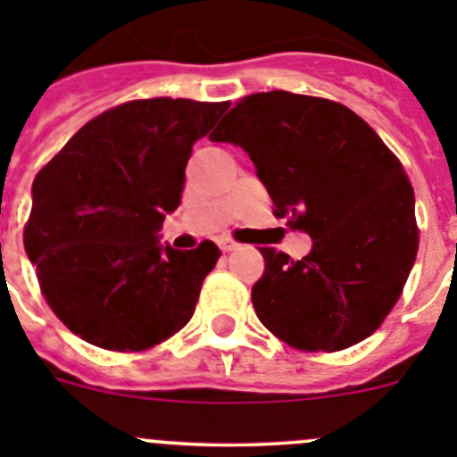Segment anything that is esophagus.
I'll return each mask as SVG.
<instances>
[{"label": "esophagus", "mask_w": 457, "mask_h": 457, "mask_svg": "<svg viewBox=\"0 0 457 457\" xmlns=\"http://www.w3.org/2000/svg\"><path fill=\"white\" fill-rule=\"evenodd\" d=\"M240 247L236 240H231V237H220V249L221 252H236V249Z\"/></svg>", "instance_id": "34e87169"}]
</instances>
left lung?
I'll return each instance as SVG.
<instances>
[{"label":"left lung","instance_id":"8db88e82","mask_svg":"<svg viewBox=\"0 0 457 457\" xmlns=\"http://www.w3.org/2000/svg\"><path fill=\"white\" fill-rule=\"evenodd\" d=\"M210 139L245 148L274 217L313 240L302 261L261 247L258 320L302 353H338L369 338L401 300L419 252L401 160L345 104L290 91L242 98Z\"/></svg>","mask_w":457,"mask_h":457}]
</instances>
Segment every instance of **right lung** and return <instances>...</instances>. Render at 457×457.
Instances as JSON below:
<instances>
[{
    "label": "right lung",
    "mask_w": 457,
    "mask_h": 457,
    "mask_svg": "<svg viewBox=\"0 0 457 457\" xmlns=\"http://www.w3.org/2000/svg\"><path fill=\"white\" fill-rule=\"evenodd\" d=\"M228 103L146 98L75 132L36 173L24 249L54 316L91 345L141 353L180 332L221 252L157 245L180 204L194 141Z\"/></svg>",
    "instance_id": "obj_1"
}]
</instances>
